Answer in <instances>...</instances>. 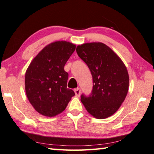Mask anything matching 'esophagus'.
<instances>
[{
	"label": "esophagus",
	"mask_w": 154,
	"mask_h": 154,
	"mask_svg": "<svg viewBox=\"0 0 154 154\" xmlns=\"http://www.w3.org/2000/svg\"><path fill=\"white\" fill-rule=\"evenodd\" d=\"M75 95H76L77 96H79L80 94H81V89L79 88H77L75 89Z\"/></svg>",
	"instance_id": "esophagus-1"
}]
</instances>
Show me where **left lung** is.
Wrapping results in <instances>:
<instances>
[{"label":"left lung","instance_id":"obj_1","mask_svg":"<svg viewBox=\"0 0 154 154\" xmlns=\"http://www.w3.org/2000/svg\"><path fill=\"white\" fill-rule=\"evenodd\" d=\"M79 58L92 75L90 95H81V101L92 116L105 119L118 110L128 91L129 76L121 59L102 43H85L77 47Z\"/></svg>","mask_w":154,"mask_h":154}]
</instances>
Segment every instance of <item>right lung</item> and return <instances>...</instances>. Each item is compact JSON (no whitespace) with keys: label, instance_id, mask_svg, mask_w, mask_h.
Segmentation results:
<instances>
[{"label":"right lung","instance_id":"1","mask_svg":"<svg viewBox=\"0 0 154 154\" xmlns=\"http://www.w3.org/2000/svg\"><path fill=\"white\" fill-rule=\"evenodd\" d=\"M76 46L56 41L46 46L28 66L25 89L28 100L43 116L54 117L66 109L75 92L67 88L69 74L64 67Z\"/></svg>","mask_w":154,"mask_h":154}]
</instances>
